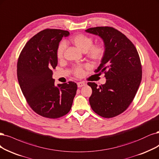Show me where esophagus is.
I'll list each match as a JSON object with an SVG mask.
<instances>
[{
    "label": "esophagus",
    "instance_id": "esophagus-1",
    "mask_svg": "<svg viewBox=\"0 0 159 159\" xmlns=\"http://www.w3.org/2000/svg\"><path fill=\"white\" fill-rule=\"evenodd\" d=\"M77 85H78V87H83V86H85V82L80 81V82H78Z\"/></svg>",
    "mask_w": 159,
    "mask_h": 159
}]
</instances>
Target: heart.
I'll use <instances>...</instances> for the list:
<instances>
[{
    "label": "heart",
    "instance_id": "b5f03b06",
    "mask_svg": "<svg viewBox=\"0 0 159 159\" xmlns=\"http://www.w3.org/2000/svg\"><path fill=\"white\" fill-rule=\"evenodd\" d=\"M71 42L78 47L81 51L86 52L88 58L95 62L100 61L105 55V47L102 43L93 44V39L89 35L83 34L75 35L70 39ZM66 47L65 42L62 41L58 44L57 48V57L58 59H62L64 55V52ZM90 66L88 64L84 66H75L73 69V73L75 76L81 78L85 74V68H89Z\"/></svg>",
    "mask_w": 159,
    "mask_h": 159
}]
</instances>
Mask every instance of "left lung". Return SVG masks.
Here are the masks:
<instances>
[{"mask_svg": "<svg viewBox=\"0 0 159 159\" xmlns=\"http://www.w3.org/2000/svg\"><path fill=\"white\" fill-rule=\"evenodd\" d=\"M85 31L100 36L106 49L95 72L105 74L107 81L98 87L94 82L87 83L92 89L89 104L99 116L113 118L126 110L138 92L142 78L139 54L133 43L112 27H91Z\"/></svg>", "mask_w": 159, "mask_h": 159, "instance_id": "left-lung-1", "label": "left lung"}]
</instances>
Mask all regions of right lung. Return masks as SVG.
<instances>
[{
	"mask_svg": "<svg viewBox=\"0 0 159 159\" xmlns=\"http://www.w3.org/2000/svg\"><path fill=\"white\" fill-rule=\"evenodd\" d=\"M68 31L45 29L27 42L17 64L20 87L31 108L40 116L51 119L69 112L78 89L74 81L54 85L52 69L58 64L57 48Z\"/></svg>",
	"mask_w": 159,
	"mask_h": 159,
	"instance_id": "add662e5",
	"label": "right lung"
}]
</instances>
